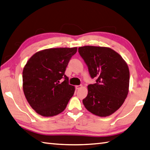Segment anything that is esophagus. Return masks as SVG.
Listing matches in <instances>:
<instances>
[{
	"instance_id": "34e87169",
	"label": "esophagus",
	"mask_w": 150,
	"mask_h": 150,
	"mask_svg": "<svg viewBox=\"0 0 150 150\" xmlns=\"http://www.w3.org/2000/svg\"><path fill=\"white\" fill-rule=\"evenodd\" d=\"M76 89H81V88H82V85H80V86H76Z\"/></svg>"
}]
</instances>
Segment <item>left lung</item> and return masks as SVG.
Segmentation results:
<instances>
[{"instance_id":"left-lung-1","label":"left lung","mask_w":150,"mask_h":150,"mask_svg":"<svg viewBox=\"0 0 150 150\" xmlns=\"http://www.w3.org/2000/svg\"><path fill=\"white\" fill-rule=\"evenodd\" d=\"M79 52L96 83L88 86L82 100L90 112L100 117L114 113L123 105L129 91L130 71L121 55L109 47L83 46Z\"/></svg>"}]
</instances>
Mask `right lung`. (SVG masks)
<instances>
[{"label":"right lung","instance_id":"right-lung-1","mask_svg":"<svg viewBox=\"0 0 150 150\" xmlns=\"http://www.w3.org/2000/svg\"><path fill=\"white\" fill-rule=\"evenodd\" d=\"M76 50V47L48 48L37 52L27 61L22 73L23 90L38 114L52 117L66 109L75 89L68 83L64 72Z\"/></svg>","mask_w":150,"mask_h":150}]
</instances>
